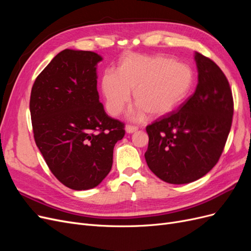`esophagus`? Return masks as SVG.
Wrapping results in <instances>:
<instances>
[{
  "mask_svg": "<svg viewBox=\"0 0 251 251\" xmlns=\"http://www.w3.org/2000/svg\"><path fill=\"white\" fill-rule=\"evenodd\" d=\"M126 133H128V134L134 133V132H136V131H138V126L128 125V126H126Z\"/></svg>",
  "mask_w": 251,
  "mask_h": 251,
  "instance_id": "34e87169",
  "label": "esophagus"
}]
</instances>
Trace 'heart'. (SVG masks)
<instances>
[{"label": "heart", "instance_id": "1", "mask_svg": "<svg viewBox=\"0 0 251 251\" xmlns=\"http://www.w3.org/2000/svg\"><path fill=\"white\" fill-rule=\"evenodd\" d=\"M194 73L183 63L165 55L127 54L120 60L117 72L107 70L101 89L109 113L117 116L131 100L137 108L132 118L140 119L147 112L161 116L171 112L191 91Z\"/></svg>", "mask_w": 251, "mask_h": 251}]
</instances>
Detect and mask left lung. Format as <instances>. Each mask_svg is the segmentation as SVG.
<instances>
[{
	"mask_svg": "<svg viewBox=\"0 0 251 251\" xmlns=\"http://www.w3.org/2000/svg\"><path fill=\"white\" fill-rule=\"evenodd\" d=\"M198 85L195 93L149 125L148 166L171 184L200 179L219 161L232 124L233 98L228 79L209 57L195 53Z\"/></svg>",
	"mask_w": 251,
	"mask_h": 251,
	"instance_id": "left-lung-1",
	"label": "left lung"
}]
</instances>
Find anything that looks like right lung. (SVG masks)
Listing matches in <instances>:
<instances>
[{
	"label": "right lung",
	"instance_id": "add662e5",
	"mask_svg": "<svg viewBox=\"0 0 251 251\" xmlns=\"http://www.w3.org/2000/svg\"><path fill=\"white\" fill-rule=\"evenodd\" d=\"M91 51L66 49L36 77L30 95L34 140L49 170L65 186L85 191L107 177L125 124L104 112Z\"/></svg>",
	"mask_w": 251,
	"mask_h": 251
}]
</instances>
